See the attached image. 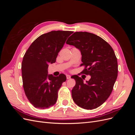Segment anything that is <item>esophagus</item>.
Instances as JSON below:
<instances>
[{
    "mask_svg": "<svg viewBox=\"0 0 135 135\" xmlns=\"http://www.w3.org/2000/svg\"><path fill=\"white\" fill-rule=\"evenodd\" d=\"M70 78H71V76H70V75H69V74H67V75H66V78H67L68 79H70Z\"/></svg>",
    "mask_w": 135,
    "mask_h": 135,
    "instance_id": "obj_1",
    "label": "esophagus"
}]
</instances>
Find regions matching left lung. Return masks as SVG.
<instances>
[{"instance_id": "obj_1", "label": "left lung", "mask_w": 135, "mask_h": 135, "mask_svg": "<svg viewBox=\"0 0 135 135\" xmlns=\"http://www.w3.org/2000/svg\"><path fill=\"white\" fill-rule=\"evenodd\" d=\"M66 44L74 46L81 55L82 73L91 76L84 83L76 75L71 76L75 85L71 90L73 101L79 107L92 110L100 107L111 94L118 75V62L112 47L103 38L88 32H75Z\"/></svg>"}]
</instances>
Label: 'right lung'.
I'll return each mask as SVG.
<instances>
[{
	"instance_id": "right-lung-1",
	"label": "right lung",
	"mask_w": 135,
	"mask_h": 135,
	"mask_svg": "<svg viewBox=\"0 0 135 135\" xmlns=\"http://www.w3.org/2000/svg\"><path fill=\"white\" fill-rule=\"evenodd\" d=\"M73 31H52L40 35L30 45L21 65L23 87L30 103L44 109L55 105L58 91L66 81V75L48 74L50 64L56 62L58 53Z\"/></svg>"
}]
</instances>
